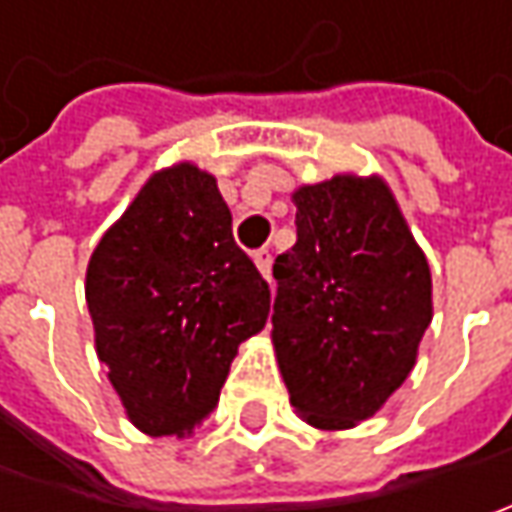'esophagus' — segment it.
I'll return each instance as SVG.
<instances>
[{"label": "esophagus", "mask_w": 512, "mask_h": 512, "mask_svg": "<svg viewBox=\"0 0 512 512\" xmlns=\"http://www.w3.org/2000/svg\"><path fill=\"white\" fill-rule=\"evenodd\" d=\"M253 262H256V267H259V270H262V276H265V279H270L273 256H270V250H267V247H262V250H256V253H253Z\"/></svg>", "instance_id": "1"}]
</instances>
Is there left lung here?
<instances>
[{"label":"left lung","mask_w":512,"mask_h":512,"mask_svg":"<svg viewBox=\"0 0 512 512\" xmlns=\"http://www.w3.org/2000/svg\"><path fill=\"white\" fill-rule=\"evenodd\" d=\"M293 202L296 245L273 265L276 359L307 422L344 430L410 376L433 319L430 267L376 176H333Z\"/></svg>","instance_id":"8db88e82"}]
</instances>
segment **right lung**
<instances>
[{
    "label": "right lung",
    "instance_id": "1",
    "mask_svg": "<svg viewBox=\"0 0 512 512\" xmlns=\"http://www.w3.org/2000/svg\"><path fill=\"white\" fill-rule=\"evenodd\" d=\"M85 296L99 362L148 436L205 422L239 344L270 313L216 179L187 162L156 173L102 236Z\"/></svg>",
    "mask_w": 512,
    "mask_h": 512
}]
</instances>
